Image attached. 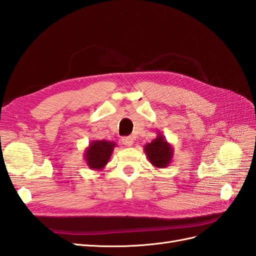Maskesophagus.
<instances>
[{
  "label": "esophagus",
  "instance_id": "obj_1",
  "mask_svg": "<svg viewBox=\"0 0 256 256\" xmlns=\"http://www.w3.org/2000/svg\"><path fill=\"white\" fill-rule=\"evenodd\" d=\"M122 144L125 145V146L130 147V146H132V144H134V138H130V136L122 138Z\"/></svg>",
  "mask_w": 256,
  "mask_h": 256
}]
</instances>
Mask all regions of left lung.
Masks as SVG:
<instances>
[{
  "instance_id": "1",
  "label": "left lung",
  "mask_w": 256,
  "mask_h": 256,
  "mask_svg": "<svg viewBox=\"0 0 256 256\" xmlns=\"http://www.w3.org/2000/svg\"><path fill=\"white\" fill-rule=\"evenodd\" d=\"M147 159L156 168H164L171 164L174 156V147L160 132L150 143L144 145Z\"/></svg>"
}]
</instances>
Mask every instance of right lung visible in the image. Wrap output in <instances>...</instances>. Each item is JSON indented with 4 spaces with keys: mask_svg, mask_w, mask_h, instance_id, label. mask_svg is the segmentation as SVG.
<instances>
[{
    "mask_svg": "<svg viewBox=\"0 0 256 256\" xmlns=\"http://www.w3.org/2000/svg\"><path fill=\"white\" fill-rule=\"evenodd\" d=\"M115 146H118L115 142L106 140L90 142L83 154L85 164L92 171L102 172L109 162Z\"/></svg>",
    "mask_w": 256,
    "mask_h": 256,
    "instance_id": "1",
    "label": "right lung"
}]
</instances>
